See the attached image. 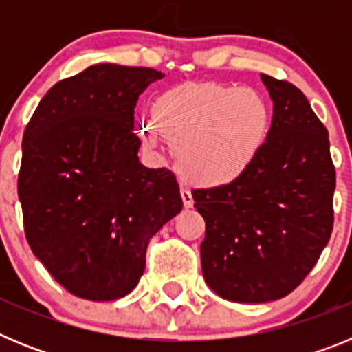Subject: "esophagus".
Segmentation results:
<instances>
[{"instance_id":"34e87169","label":"esophagus","mask_w":352,"mask_h":352,"mask_svg":"<svg viewBox=\"0 0 352 352\" xmlns=\"http://www.w3.org/2000/svg\"><path fill=\"white\" fill-rule=\"evenodd\" d=\"M182 199H183V206H185V208H192V206H194V197H192L190 190H186V188H182Z\"/></svg>"}]
</instances>
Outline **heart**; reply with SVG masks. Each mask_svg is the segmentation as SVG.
<instances>
[{"instance_id": "b5f03b06", "label": "heart", "mask_w": 352, "mask_h": 352, "mask_svg": "<svg viewBox=\"0 0 352 352\" xmlns=\"http://www.w3.org/2000/svg\"><path fill=\"white\" fill-rule=\"evenodd\" d=\"M153 120L155 125H139L142 142L155 148L160 132L174 146L185 182L219 186L234 182L256 160L268 135L270 109L256 89L201 84L162 93Z\"/></svg>"}]
</instances>
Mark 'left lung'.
Masks as SVG:
<instances>
[{
	"mask_svg": "<svg viewBox=\"0 0 352 352\" xmlns=\"http://www.w3.org/2000/svg\"><path fill=\"white\" fill-rule=\"evenodd\" d=\"M272 126L239 178L192 192L206 222L201 264L223 300L266 303L312 272L333 231L335 166L328 130L294 84L261 74Z\"/></svg>",
	"mask_w": 352,
	"mask_h": 352,
	"instance_id": "left-lung-1",
	"label": "left lung"
}]
</instances>
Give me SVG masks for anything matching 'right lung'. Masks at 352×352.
Segmentation results:
<instances>
[{
  "label": "right lung",
  "instance_id": "right-lung-1",
  "mask_svg": "<svg viewBox=\"0 0 352 352\" xmlns=\"http://www.w3.org/2000/svg\"><path fill=\"white\" fill-rule=\"evenodd\" d=\"M155 68L102 63L56 82L23 138L17 190L31 250L68 292L126 296L146 248L182 211L170 170L139 162L133 109Z\"/></svg>",
  "mask_w": 352,
  "mask_h": 352
}]
</instances>
